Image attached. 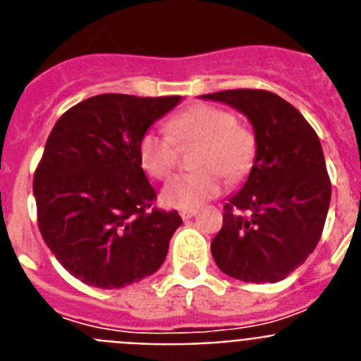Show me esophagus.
<instances>
[{
  "label": "esophagus",
  "instance_id": "34e87169",
  "mask_svg": "<svg viewBox=\"0 0 361 361\" xmlns=\"http://www.w3.org/2000/svg\"><path fill=\"white\" fill-rule=\"evenodd\" d=\"M195 215H197V209H183V212H180V216H183L184 220L191 219V216H195Z\"/></svg>",
  "mask_w": 361,
  "mask_h": 361
}]
</instances>
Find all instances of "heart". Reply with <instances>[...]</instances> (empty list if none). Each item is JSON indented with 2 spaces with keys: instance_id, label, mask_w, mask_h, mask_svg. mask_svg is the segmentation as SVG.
Returning <instances> with one entry per match:
<instances>
[{
  "instance_id": "heart-1",
  "label": "heart",
  "mask_w": 361,
  "mask_h": 361,
  "mask_svg": "<svg viewBox=\"0 0 361 361\" xmlns=\"http://www.w3.org/2000/svg\"><path fill=\"white\" fill-rule=\"evenodd\" d=\"M167 132L148 130L139 141L142 170L166 180L177 168L178 146L199 145L193 155L197 171L175 177L162 190V202L170 208L197 209L224 188V175L237 180L251 168L255 137L238 126L235 114L212 104H197L168 123Z\"/></svg>"
}]
</instances>
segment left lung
<instances>
[{
	"label": "left lung",
	"instance_id": "8db88e82",
	"mask_svg": "<svg viewBox=\"0 0 361 361\" xmlns=\"http://www.w3.org/2000/svg\"><path fill=\"white\" fill-rule=\"evenodd\" d=\"M242 111L255 130L253 168L224 204L212 242L222 273L242 282H280L307 260L324 231L331 180L320 139L293 104L267 90L200 95Z\"/></svg>",
	"mask_w": 361,
	"mask_h": 361
}]
</instances>
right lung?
<instances>
[{
	"mask_svg": "<svg viewBox=\"0 0 361 361\" xmlns=\"http://www.w3.org/2000/svg\"><path fill=\"white\" fill-rule=\"evenodd\" d=\"M180 101L101 94L66 110L34 173L37 226L70 275L119 289L153 275L183 224L152 206L157 193L139 161V141Z\"/></svg>",
	"mask_w": 361,
	"mask_h": 361,
	"instance_id": "right-lung-1",
	"label": "right lung"
}]
</instances>
